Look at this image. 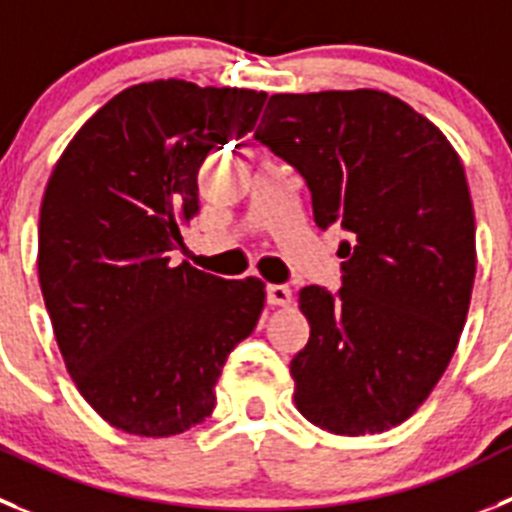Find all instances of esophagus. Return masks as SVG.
<instances>
[{
    "mask_svg": "<svg viewBox=\"0 0 512 512\" xmlns=\"http://www.w3.org/2000/svg\"><path fill=\"white\" fill-rule=\"evenodd\" d=\"M267 300L270 305H290L293 303V290L288 285H267Z\"/></svg>",
    "mask_w": 512,
    "mask_h": 512,
    "instance_id": "esophagus-1",
    "label": "esophagus"
}]
</instances>
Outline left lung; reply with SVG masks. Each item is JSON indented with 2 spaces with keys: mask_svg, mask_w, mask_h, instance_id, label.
Masks as SVG:
<instances>
[{
  "mask_svg": "<svg viewBox=\"0 0 512 512\" xmlns=\"http://www.w3.org/2000/svg\"><path fill=\"white\" fill-rule=\"evenodd\" d=\"M255 138L300 171L321 229L351 240L338 293L308 285L295 407L331 434L412 417L455 353L475 283V212L442 131L384 90L270 95Z\"/></svg>",
  "mask_w": 512,
  "mask_h": 512,
  "instance_id": "8db88e82",
  "label": "left lung"
}]
</instances>
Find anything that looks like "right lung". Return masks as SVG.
<instances>
[{
	"label": "right lung",
	"instance_id": "add662e5",
	"mask_svg": "<svg viewBox=\"0 0 512 512\" xmlns=\"http://www.w3.org/2000/svg\"><path fill=\"white\" fill-rule=\"evenodd\" d=\"M265 98L176 78L131 85L52 169L42 298L65 369L111 427L171 437L202 424L227 356L260 321V278L222 280L174 252L199 212V166L255 128Z\"/></svg>",
	"mask_w": 512,
	"mask_h": 512
}]
</instances>
